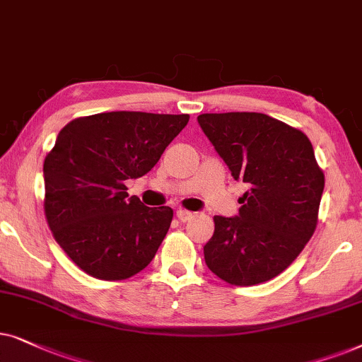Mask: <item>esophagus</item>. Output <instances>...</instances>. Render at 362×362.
Returning a JSON list of instances; mask_svg holds the SVG:
<instances>
[{
	"mask_svg": "<svg viewBox=\"0 0 362 362\" xmlns=\"http://www.w3.org/2000/svg\"><path fill=\"white\" fill-rule=\"evenodd\" d=\"M192 216H194V214H192V211H189V210H184V209H180V210H177V218L180 220V221H189V220H192Z\"/></svg>",
	"mask_w": 362,
	"mask_h": 362,
	"instance_id": "34e87169",
	"label": "esophagus"
}]
</instances>
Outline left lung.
Segmentation results:
<instances>
[{
	"label": "left lung",
	"mask_w": 362,
	"mask_h": 362,
	"mask_svg": "<svg viewBox=\"0 0 362 362\" xmlns=\"http://www.w3.org/2000/svg\"><path fill=\"white\" fill-rule=\"evenodd\" d=\"M197 120L235 180L250 187L237 216H214L206 267L235 286L268 281L295 262L316 230L325 173L310 139L259 112Z\"/></svg>",
	"instance_id": "obj_1"
}]
</instances>
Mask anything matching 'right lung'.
Wrapping results in <instances>:
<instances>
[{
  "label": "right lung",
  "instance_id": "add662e5",
  "mask_svg": "<svg viewBox=\"0 0 362 362\" xmlns=\"http://www.w3.org/2000/svg\"><path fill=\"white\" fill-rule=\"evenodd\" d=\"M189 114L100 112L61 129L45 158V214L57 245L90 276L127 279L156 257L170 206H146L125 180L158 162Z\"/></svg>",
  "mask_w": 362,
  "mask_h": 362
}]
</instances>
